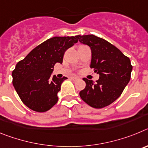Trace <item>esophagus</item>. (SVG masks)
Here are the masks:
<instances>
[{
  "instance_id": "34e87169",
  "label": "esophagus",
  "mask_w": 148,
  "mask_h": 148,
  "mask_svg": "<svg viewBox=\"0 0 148 148\" xmlns=\"http://www.w3.org/2000/svg\"><path fill=\"white\" fill-rule=\"evenodd\" d=\"M71 79L73 81H77V80H78L79 78H77V77H71Z\"/></svg>"
}]
</instances>
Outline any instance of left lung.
<instances>
[{"label": "left lung", "mask_w": 148, "mask_h": 148, "mask_svg": "<svg viewBox=\"0 0 148 148\" xmlns=\"http://www.w3.org/2000/svg\"><path fill=\"white\" fill-rule=\"evenodd\" d=\"M76 38L90 47V67L99 75L95 83L83 78L86 87L79 95L92 108L107 107L119 97L130 82L133 69L130 58L113 44L95 35H77Z\"/></svg>", "instance_id": "obj_1"}]
</instances>
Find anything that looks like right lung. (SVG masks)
Listing matches in <instances>:
<instances>
[{"mask_svg": "<svg viewBox=\"0 0 148 148\" xmlns=\"http://www.w3.org/2000/svg\"><path fill=\"white\" fill-rule=\"evenodd\" d=\"M78 42L76 36L53 37L32 49L12 71V84L23 103L42 113L58 100V92L66 77L52 78L56 63L62 64L65 51Z\"/></svg>", "mask_w": 148, "mask_h": 148, "instance_id": "1", "label": "right lung"}]
</instances>
